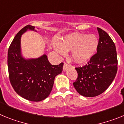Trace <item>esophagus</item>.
I'll return each instance as SVG.
<instances>
[{
    "instance_id": "1",
    "label": "esophagus",
    "mask_w": 124,
    "mask_h": 124,
    "mask_svg": "<svg viewBox=\"0 0 124 124\" xmlns=\"http://www.w3.org/2000/svg\"><path fill=\"white\" fill-rule=\"evenodd\" d=\"M69 65L68 64H67L66 63H64V64H63V70L65 71L67 69L69 68Z\"/></svg>"
}]
</instances>
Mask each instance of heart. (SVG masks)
I'll use <instances>...</instances> for the list:
<instances>
[{
    "label": "heart",
    "mask_w": 124,
    "mask_h": 124,
    "mask_svg": "<svg viewBox=\"0 0 124 124\" xmlns=\"http://www.w3.org/2000/svg\"><path fill=\"white\" fill-rule=\"evenodd\" d=\"M99 40L94 34L72 33L65 35L59 43L54 44L55 50L61 55L71 50V59L75 63L83 64L90 60L97 50Z\"/></svg>",
    "instance_id": "obj_1"
}]
</instances>
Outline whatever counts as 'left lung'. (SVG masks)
<instances>
[{"instance_id": "obj_1", "label": "left lung", "mask_w": 124, "mask_h": 124, "mask_svg": "<svg viewBox=\"0 0 124 124\" xmlns=\"http://www.w3.org/2000/svg\"><path fill=\"white\" fill-rule=\"evenodd\" d=\"M99 40L97 50L89 63L75 68L78 77L73 83L74 87L82 96L93 97L107 90L117 72L116 46L107 32L97 27Z\"/></svg>"}]
</instances>
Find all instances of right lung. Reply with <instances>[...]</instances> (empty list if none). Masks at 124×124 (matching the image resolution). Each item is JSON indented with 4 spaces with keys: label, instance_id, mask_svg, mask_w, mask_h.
Returning <instances> with one entry per match:
<instances>
[{
    "label": "right lung",
    "instance_id": "1",
    "mask_svg": "<svg viewBox=\"0 0 124 124\" xmlns=\"http://www.w3.org/2000/svg\"><path fill=\"white\" fill-rule=\"evenodd\" d=\"M35 27L27 25L20 30L8 48L7 56L8 74L14 90L22 97L39 102L49 96L53 87L55 77L62 72L63 63L52 65L46 54L36 59H25L21 52V36Z\"/></svg>",
    "mask_w": 124,
    "mask_h": 124
}]
</instances>
